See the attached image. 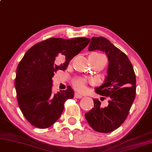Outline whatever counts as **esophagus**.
I'll return each mask as SVG.
<instances>
[{
	"instance_id": "esophagus-1",
	"label": "esophagus",
	"mask_w": 152,
	"mask_h": 152,
	"mask_svg": "<svg viewBox=\"0 0 152 152\" xmlns=\"http://www.w3.org/2000/svg\"><path fill=\"white\" fill-rule=\"evenodd\" d=\"M74 97H75V98H76V99H80V98H82L83 96H81V95H80L79 94H78V93L76 92V93H75Z\"/></svg>"
}]
</instances>
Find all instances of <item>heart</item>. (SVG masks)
Wrapping results in <instances>:
<instances>
[{
  "label": "heart",
  "mask_w": 152,
  "mask_h": 152,
  "mask_svg": "<svg viewBox=\"0 0 152 152\" xmlns=\"http://www.w3.org/2000/svg\"><path fill=\"white\" fill-rule=\"evenodd\" d=\"M94 61H101V60H106L104 55L100 53H93L92 54ZM93 84L94 81L92 80H87L83 78H76L73 80L72 84L75 90L78 91L79 92H83L86 90V87L88 84Z\"/></svg>",
  "instance_id": "heart-1"
}]
</instances>
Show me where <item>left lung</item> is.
I'll return each instance as SVG.
<instances>
[{
  "label": "left lung",
  "mask_w": 152,
  "mask_h": 152,
  "mask_svg": "<svg viewBox=\"0 0 152 152\" xmlns=\"http://www.w3.org/2000/svg\"><path fill=\"white\" fill-rule=\"evenodd\" d=\"M94 50L105 52L108 58V76L104 83L95 89V92L102 96L101 99H108V105L103 107L100 101L94 99V108L85 117L95 131L110 133L119 128L128 117L136 94L135 74L126 54L106 38L92 37L89 50Z\"/></svg>",
  "instance_id": "left-lung-1"
}]
</instances>
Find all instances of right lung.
I'll list each match as a JSON object with an SVG mask.
<instances>
[{
	"instance_id": "add662e5",
	"label": "right lung",
	"mask_w": 152,
	"mask_h": 152,
	"mask_svg": "<svg viewBox=\"0 0 152 152\" xmlns=\"http://www.w3.org/2000/svg\"><path fill=\"white\" fill-rule=\"evenodd\" d=\"M90 41L84 37H52L35 44L26 53L17 66L15 85L19 108L32 126L50 127L63 112L64 102L74 98L70 86L53 94L52 77L58 70H65L70 60ZM60 56L64 58V62L57 65L55 59Z\"/></svg>"
}]
</instances>
